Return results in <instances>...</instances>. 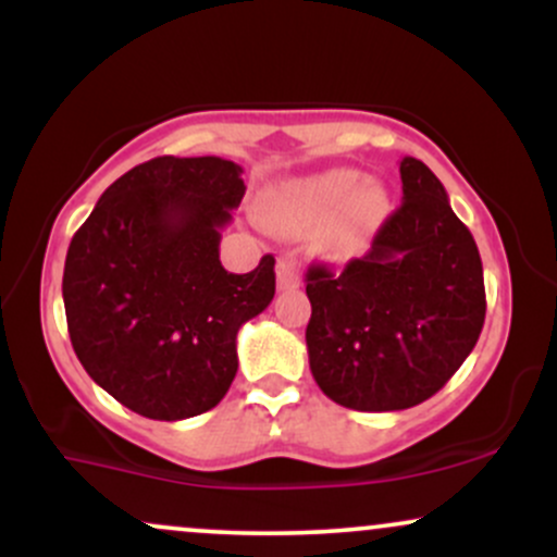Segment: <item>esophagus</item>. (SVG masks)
I'll return each instance as SVG.
<instances>
[{
    "mask_svg": "<svg viewBox=\"0 0 557 557\" xmlns=\"http://www.w3.org/2000/svg\"><path fill=\"white\" fill-rule=\"evenodd\" d=\"M298 285H300L298 267L293 264L290 259H280L277 261V287L280 290H287V287H298Z\"/></svg>",
    "mask_w": 557,
    "mask_h": 557,
    "instance_id": "esophagus-1",
    "label": "esophagus"
}]
</instances>
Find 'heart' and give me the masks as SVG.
Instances as JSON below:
<instances>
[{
    "label": "heart",
    "mask_w": 557,
    "mask_h": 557,
    "mask_svg": "<svg viewBox=\"0 0 557 557\" xmlns=\"http://www.w3.org/2000/svg\"><path fill=\"white\" fill-rule=\"evenodd\" d=\"M259 220L280 235L311 233L319 257L348 261L367 251L389 214V194L380 181L354 168L274 183L257 203Z\"/></svg>",
    "instance_id": "obj_1"
}]
</instances>
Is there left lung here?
I'll return each instance as SVG.
<instances>
[{"instance_id":"1","label":"left lung","mask_w":557,"mask_h":557,"mask_svg":"<svg viewBox=\"0 0 557 557\" xmlns=\"http://www.w3.org/2000/svg\"><path fill=\"white\" fill-rule=\"evenodd\" d=\"M400 181L403 203L367 257L306 272L311 374L354 411L432 398L474 350L487 311L479 248L443 183L413 157L400 159Z\"/></svg>"}]
</instances>
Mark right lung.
Wrapping results in <instances>:
<instances>
[{
  "instance_id": "obj_1",
  "label": "right lung",
  "mask_w": 557,
  "mask_h": 557,
  "mask_svg": "<svg viewBox=\"0 0 557 557\" xmlns=\"http://www.w3.org/2000/svg\"><path fill=\"white\" fill-rule=\"evenodd\" d=\"M240 164L157 157L117 177L73 235L62 274L67 332L88 376L125 408L181 421L225 398L235 337L274 298V259L220 261L240 207Z\"/></svg>"
}]
</instances>
